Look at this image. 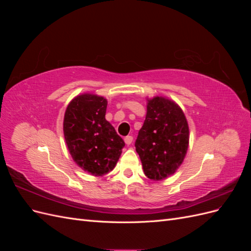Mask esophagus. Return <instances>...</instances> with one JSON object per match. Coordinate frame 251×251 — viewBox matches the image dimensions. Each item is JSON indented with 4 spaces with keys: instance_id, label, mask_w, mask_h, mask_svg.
<instances>
[{
    "instance_id": "1",
    "label": "esophagus",
    "mask_w": 251,
    "mask_h": 251,
    "mask_svg": "<svg viewBox=\"0 0 251 251\" xmlns=\"http://www.w3.org/2000/svg\"><path fill=\"white\" fill-rule=\"evenodd\" d=\"M125 142L127 144V146H130V144L133 142V136L128 135L126 137H125Z\"/></svg>"
}]
</instances>
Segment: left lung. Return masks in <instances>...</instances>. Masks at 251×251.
Returning a JSON list of instances; mask_svg holds the SVG:
<instances>
[{
  "label": "left lung",
  "instance_id": "left-lung-1",
  "mask_svg": "<svg viewBox=\"0 0 251 251\" xmlns=\"http://www.w3.org/2000/svg\"><path fill=\"white\" fill-rule=\"evenodd\" d=\"M189 131L184 113L164 97L148 100L147 116L135 148L143 172L151 180H163L181 165L188 148Z\"/></svg>",
  "mask_w": 251,
  "mask_h": 251
}]
</instances>
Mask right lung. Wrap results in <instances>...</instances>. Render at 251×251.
I'll list each match as a JSON object with an SVG mask.
<instances>
[{
  "label": "right lung",
  "instance_id": "right-lung-1",
  "mask_svg": "<svg viewBox=\"0 0 251 251\" xmlns=\"http://www.w3.org/2000/svg\"><path fill=\"white\" fill-rule=\"evenodd\" d=\"M108 101L101 96L82 94L69 103L64 118V135L73 160L94 176L111 172L125 141L105 120Z\"/></svg>",
  "mask_w": 251,
  "mask_h": 251
}]
</instances>
